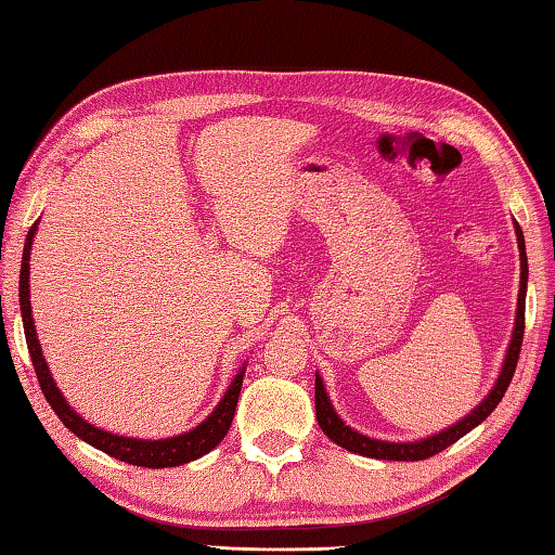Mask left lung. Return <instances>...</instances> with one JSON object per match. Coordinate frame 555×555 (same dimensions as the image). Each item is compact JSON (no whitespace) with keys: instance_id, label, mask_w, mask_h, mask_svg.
Listing matches in <instances>:
<instances>
[{"instance_id":"8db88e82","label":"left lung","mask_w":555,"mask_h":555,"mask_svg":"<svg viewBox=\"0 0 555 555\" xmlns=\"http://www.w3.org/2000/svg\"><path fill=\"white\" fill-rule=\"evenodd\" d=\"M516 230V242H518V257H521V281H518V304H516V319H514V331H512V340H508L506 356H504V365H501L499 377L494 383V388L489 390L487 398H483L477 408H474L469 415H464L460 422H454L442 433H435L429 437L415 439V442H388V439H375L367 437L363 433H358L350 425L343 422V417L333 408V402L325 392L323 377L315 373V420L323 429V435L336 442L343 450L360 454V456H371V460H390V462H417V460H427V456H435L447 447L454 444L456 439L472 433L474 427L481 425L491 412H494L496 404L504 398V392L512 383L514 371H516V360L518 353H521V340H524V313H526V284H529V261H526V244H524V232L521 227L514 222Z\"/></svg>"}]
</instances>
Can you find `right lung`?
<instances>
[{"instance_id": "right-lung-1", "label": "right lung", "mask_w": 555, "mask_h": 555, "mask_svg": "<svg viewBox=\"0 0 555 555\" xmlns=\"http://www.w3.org/2000/svg\"><path fill=\"white\" fill-rule=\"evenodd\" d=\"M37 230H39V222H34V227L29 230V234H26V242H24L22 271H20V306H22L24 336H26V346H29L34 371H37L43 398H47V402L51 404V410L56 412L59 420L64 422V425L72 429L76 437H81L83 442L95 447V450L116 456V460H120V462L135 464V467H147V469L180 467V464L195 462V460H199V456H205L207 452H212L215 447L222 442L224 435L230 433V425H232L234 410H236V400H240V392H242L246 363L240 367V371H236L234 380L230 383V388H227V392L222 395V400L217 402V408L209 412V415L202 420L197 427H192L190 433L165 437V439H138V437L108 433V429H101V427L91 425L88 420H83L72 408V404L66 402L64 392L56 388L54 377H51L47 358H43L41 343L37 336V325H34V315H31L29 259H31V244H34V234H37Z\"/></svg>"}]
</instances>
